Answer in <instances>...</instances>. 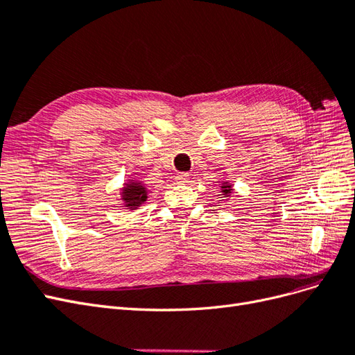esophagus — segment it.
I'll return each mask as SVG.
<instances>
[{"mask_svg": "<svg viewBox=\"0 0 355 355\" xmlns=\"http://www.w3.org/2000/svg\"><path fill=\"white\" fill-rule=\"evenodd\" d=\"M188 179H189L188 173H178L176 175V180L179 182V184H187Z\"/></svg>", "mask_w": 355, "mask_h": 355, "instance_id": "1", "label": "esophagus"}]
</instances>
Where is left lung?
I'll return each mask as SVG.
<instances>
[{
	"label": "left lung",
	"mask_w": 355,
	"mask_h": 355,
	"mask_svg": "<svg viewBox=\"0 0 355 355\" xmlns=\"http://www.w3.org/2000/svg\"><path fill=\"white\" fill-rule=\"evenodd\" d=\"M222 188V192H223V196H227V197H230L231 196V192H232V189H231V185L230 184H227V182H225V184L220 187Z\"/></svg>",
	"instance_id": "obj_1"
}]
</instances>
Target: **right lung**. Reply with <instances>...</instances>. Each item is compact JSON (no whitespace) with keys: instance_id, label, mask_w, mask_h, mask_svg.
<instances>
[{"instance_id":"right-lung-1","label":"right lung","mask_w":355,"mask_h":355,"mask_svg":"<svg viewBox=\"0 0 355 355\" xmlns=\"http://www.w3.org/2000/svg\"><path fill=\"white\" fill-rule=\"evenodd\" d=\"M121 196H123L124 206L130 210L137 209L148 198L146 188L144 187L142 182L133 180V179L130 182H127V184L124 185Z\"/></svg>"}]
</instances>
